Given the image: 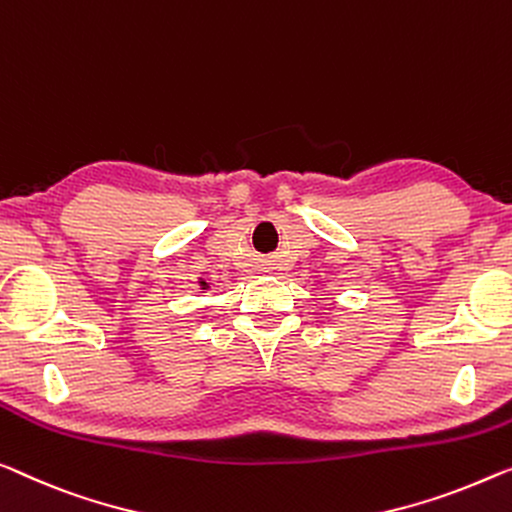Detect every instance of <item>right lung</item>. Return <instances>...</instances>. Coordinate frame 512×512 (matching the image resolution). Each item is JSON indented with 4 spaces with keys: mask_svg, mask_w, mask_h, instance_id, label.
Masks as SVG:
<instances>
[{
    "mask_svg": "<svg viewBox=\"0 0 512 512\" xmlns=\"http://www.w3.org/2000/svg\"><path fill=\"white\" fill-rule=\"evenodd\" d=\"M200 287H202V289H209V282H204V280L200 278Z\"/></svg>",
    "mask_w": 512,
    "mask_h": 512,
    "instance_id": "right-lung-1",
    "label": "right lung"
}]
</instances>
